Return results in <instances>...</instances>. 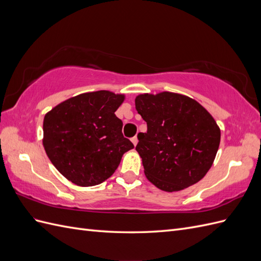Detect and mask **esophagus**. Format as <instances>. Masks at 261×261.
<instances>
[{
  "label": "esophagus",
  "instance_id": "esophagus-1",
  "mask_svg": "<svg viewBox=\"0 0 261 261\" xmlns=\"http://www.w3.org/2000/svg\"><path fill=\"white\" fill-rule=\"evenodd\" d=\"M130 140H132V143L134 144V146H136V145H137V143H138V138H137L136 136H135V137H133Z\"/></svg>",
  "mask_w": 261,
  "mask_h": 261
}]
</instances>
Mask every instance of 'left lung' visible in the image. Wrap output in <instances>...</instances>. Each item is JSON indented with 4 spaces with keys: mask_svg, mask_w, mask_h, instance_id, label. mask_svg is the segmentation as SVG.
Instances as JSON below:
<instances>
[{
    "mask_svg": "<svg viewBox=\"0 0 261 261\" xmlns=\"http://www.w3.org/2000/svg\"><path fill=\"white\" fill-rule=\"evenodd\" d=\"M135 106L147 123V133L137 136L136 150L154 186L177 192L207 174L221 133L206 109L192 98L168 91L139 94Z\"/></svg>",
    "mask_w": 261,
    "mask_h": 261,
    "instance_id": "8db88e82",
    "label": "left lung"
}]
</instances>
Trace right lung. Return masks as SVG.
<instances>
[{"label": "right lung", "instance_id": "1", "mask_svg": "<svg viewBox=\"0 0 261 261\" xmlns=\"http://www.w3.org/2000/svg\"><path fill=\"white\" fill-rule=\"evenodd\" d=\"M123 94L86 92L53 108L43 120V147L50 161L78 186H94L111 176L134 148L122 134L115 111Z\"/></svg>", "mask_w": 261, "mask_h": 261}]
</instances>
